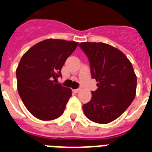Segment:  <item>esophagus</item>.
<instances>
[{
  "mask_svg": "<svg viewBox=\"0 0 152 152\" xmlns=\"http://www.w3.org/2000/svg\"><path fill=\"white\" fill-rule=\"evenodd\" d=\"M72 91H73L74 93H78L80 91V88H78V89H73V90H72Z\"/></svg>",
  "mask_w": 152,
  "mask_h": 152,
  "instance_id": "esophagus-1",
  "label": "esophagus"
}]
</instances>
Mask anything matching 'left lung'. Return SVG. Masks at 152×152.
I'll list each match as a JSON object with an SVG mask.
<instances>
[{
  "label": "left lung",
  "instance_id": "1",
  "mask_svg": "<svg viewBox=\"0 0 152 152\" xmlns=\"http://www.w3.org/2000/svg\"><path fill=\"white\" fill-rule=\"evenodd\" d=\"M80 47L90 62L91 77L98 89L83 106L89 120L107 124L120 117L131 105L137 91V76L127 57L102 42H81Z\"/></svg>",
  "mask_w": 152,
  "mask_h": 152
}]
</instances>
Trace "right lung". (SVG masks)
<instances>
[{"label": "right lung", "instance_id": "right-lung-1", "mask_svg": "<svg viewBox=\"0 0 152 152\" xmlns=\"http://www.w3.org/2000/svg\"><path fill=\"white\" fill-rule=\"evenodd\" d=\"M78 43L46 39L30 48L20 60L16 69L18 92L26 108L38 119L53 120L64 113L72 90L56 83Z\"/></svg>", "mask_w": 152, "mask_h": 152}]
</instances>
